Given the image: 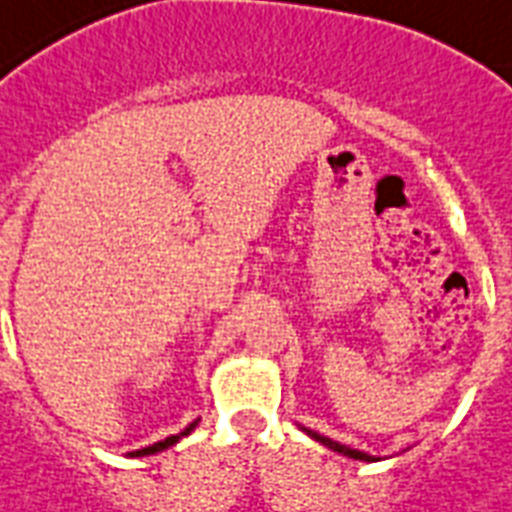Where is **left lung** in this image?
I'll use <instances>...</instances> for the list:
<instances>
[{
    "mask_svg": "<svg viewBox=\"0 0 512 512\" xmlns=\"http://www.w3.org/2000/svg\"><path fill=\"white\" fill-rule=\"evenodd\" d=\"M307 434L313 436L315 442L326 444L328 450L339 452V455H347V458H352V460H368V463H373V460H376L373 455H365V452H360V450H352V447H347V444L334 442V439H328V436H323V434H315V431H307Z\"/></svg>",
    "mask_w": 512,
    "mask_h": 512,
    "instance_id": "obj_1",
    "label": "left lung"
}]
</instances>
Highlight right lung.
<instances>
[{
	"instance_id": "right-lung-1",
	"label": "right lung",
	"mask_w": 512,
	"mask_h": 512,
	"mask_svg": "<svg viewBox=\"0 0 512 512\" xmlns=\"http://www.w3.org/2000/svg\"><path fill=\"white\" fill-rule=\"evenodd\" d=\"M194 426H197V421H194V423H189V426H186V429L181 431V434H176V436H168V439H162V442L149 444V447H141V450L131 452V455H134V458H141V455H155V452H160V450H168L170 444H176L178 439H181V436H186V434H189V431L194 429Z\"/></svg>"
}]
</instances>
